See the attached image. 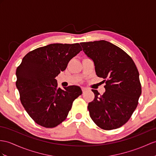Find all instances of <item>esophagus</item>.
<instances>
[{
  "label": "esophagus",
  "mask_w": 156,
  "mask_h": 156,
  "mask_svg": "<svg viewBox=\"0 0 156 156\" xmlns=\"http://www.w3.org/2000/svg\"><path fill=\"white\" fill-rule=\"evenodd\" d=\"M81 89H82L83 93H85L87 90V88H85V87H81Z\"/></svg>",
  "instance_id": "34e87169"
}]
</instances>
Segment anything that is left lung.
<instances>
[{"instance_id": "8db88e82", "label": "left lung", "mask_w": 156, "mask_h": 156, "mask_svg": "<svg viewBox=\"0 0 156 156\" xmlns=\"http://www.w3.org/2000/svg\"><path fill=\"white\" fill-rule=\"evenodd\" d=\"M93 60L96 74L105 79V92L92 89L94 100L88 105L91 119L98 127L110 130L128 122L137 107L142 88L134 61L126 52L105 40L80 43Z\"/></svg>"}]
</instances>
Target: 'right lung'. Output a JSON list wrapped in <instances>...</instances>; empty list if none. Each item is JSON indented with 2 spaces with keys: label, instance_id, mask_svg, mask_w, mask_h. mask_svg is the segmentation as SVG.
<instances>
[{
  "label": "right lung",
  "instance_id": "1",
  "mask_svg": "<svg viewBox=\"0 0 156 156\" xmlns=\"http://www.w3.org/2000/svg\"><path fill=\"white\" fill-rule=\"evenodd\" d=\"M82 50L79 44H51L28 53L16 72V86L26 111L41 126L54 128L66 120L75 98V85L58 87L55 79Z\"/></svg>",
  "mask_w": 156,
  "mask_h": 156
}]
</instances>
